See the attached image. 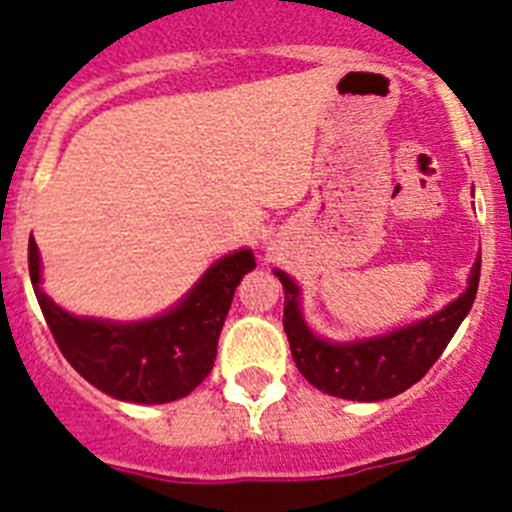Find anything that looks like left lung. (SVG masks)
Here are the masks:
<instances>
[{"instance_id":"obj_1","label":"left lung","mask_w":512,"mask_h":512,"mask_svg":"<svg viewBox=\"0 0 512 512\" xmlns=\"http://www.w3.org/2000/svg\"><path fill=\"white\" fill-rule=\"evenodd\" d=\"M479 269L482 256L474 261L464 295L431 318L351 343H333L315 336L302 320L300 287L284 271H274L284 287V333L297 369L312 387L343 400L377 402L400 395L425 377L443 348L449 346L461 320L467 318L477 297Z\"/></svg>"}]
</instances>
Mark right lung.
<instances>
[{
    "instance_id": "right-lung-1",
    "label": "right lung",
    "mask_w": 512,
    "mask_h": 512,
    "mask_svg": "<svg viewBox=\"0 0 512 512\" xmlns=\"http://www.w3.org/2000/svg\"><path fill=\"white\" fill-rule=\"evenodd\" d=\"M27 264L45 323L76 372L115 400L161 405L187 397L212 372L235 287L256 259L248 248L228 253L174 310L140 323L76 318L58 307L40 289V253L33 235Z\"/></svg>"
}]
</instances>
